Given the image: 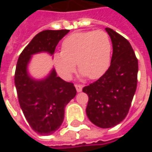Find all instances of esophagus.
Masks as SVG:
<instances>
[{
	"instance_id": "esophagus-1",
	"label": "esophagus",
	"mask_w": 152,
	"mask_h": 152,
	"mask_svg": "<svg viewBox=\"0 0 152 152\" xmlns=\"http://www.w3.org/2000/svg\"><path fill=\"white\" fill-rule=\"evenodd\" d=\"M75 87H76V91H77V92H81V91H82L83 86H81V85H75Z\"/></svg>"
}]
</instances>
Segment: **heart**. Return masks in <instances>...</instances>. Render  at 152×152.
<instances>
[{
  "mask_svg": "<svg viewBox=\"0 0 152 152\" xmlns=\"http://www.w3.org/2000/svg\"><path fill=\"white\" fill-rule=\"evenodd\" d=\"M112 43L108 34L102 30L75 32L62 43V52L53 55V64L59 76L71 78L76 68L80 76L99 79L108 69L111 63Z\"/></svg>",
  "mask_w": 152,
  "mask_h": 152,
  "instance_id": "obj_1",
  "label": "heart"
}]
</instances>
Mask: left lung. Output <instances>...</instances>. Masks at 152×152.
<instances>
[{
	"mask_svg": "<svg viewBox=\"0 0 152 152\" xmlns=\"http://www.w3.org/2000/svg\"><path fill=\"white\" fill-rule=\"evenodd\" d=\"M112 43L111 65L97 81L83 88L89 96L86 114L102 129L114 127L126 117L137 88L138 63L129 42L105 28Z\"/></svg>",
	"mask_w": 152,
	"mask_h": 152,
	"instance_id": "obj_1",
	"label": "left lung"
}]
</instances>
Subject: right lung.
<instances>
[{
	"label": "right lung",
	"mask_w": 152,
	"mask_h": 152,
	"mask_svg": "<svg viewBox=\"0 0 152 152\" xmlns=\"http://www.w3.org/2000/svg\"><path fill=\"white\" fill-rule=\"evenodd\" d=\"M69 30H45L36 35L19 55L15 84L18 102L31 128L40 135L58 130L64 119L66 104L76 96L72 83L57 76L54 68L42 79H35L28 72L32 55L47 53L53 56L57 45Z\"/></svg>",
	"instance_id": "add662e5"
}]
</instances>
